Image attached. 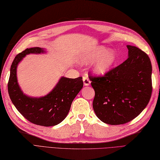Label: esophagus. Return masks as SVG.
I'll list each match as a JSON object with an SVG mask.
<instances>
[{
	"label": "esophagus",
	"instance_id": "34e87169",
	"mask_svg": "<svg viewBox=\"0 0 160 160\" xmlns=\"http://www.w3.org/2000/svg\"><path fill=\"white\" fill-rule=\"evenodd\" d=\"M83 82H84V85L86 86H89L91 83L90 79L88 78L87 76H84L83 77Z\"/></svg>",
	"mask_w": 160,
	"mask_h": 160
}]
</instances>
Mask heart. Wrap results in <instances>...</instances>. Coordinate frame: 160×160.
Returning <instances> with one entry per match:
<instances>
[{
    "label": "heart",
    "instance_id": "b5f03b06",
    "mask_svg": "<svg viewBox=\"0 0 160 160\" xmlns=\"http://www.w3.org/2000/svg\"><path fill=\"white\" fill-rule=\"evenodd\" d=\"M80 62L87 64L95 61L92 66L94 72L98 75L106 74L116 61V53L114 50L104 46H98L92 48L80 56Z\"/></svg>",
    "mask_w": 160,
    "mask_h": 160
}]
</instances>
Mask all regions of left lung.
Wrapping results in <instances>:
<instances>
[{
	"label": "left lung",
	"instance_id": "8db88e82",
	"mask_svg": "<svg viewBox=\"0 0 160 160\" xmlns=\"http://www.w3.org/2000/svg\"><path fill=\"white\" fill-rule=\"evenodd\" d=\"M128 58L103 77L89 76L95 91L93 108L107 124L130 122L145 109L150 100L152 84L151 61L136 46L127 45Z\"/></svg>",
	"mask_w": 160,
	"mask_h": 160
}]
</instances>
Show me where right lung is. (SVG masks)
Instances as JSON below:
<instances>
[{
    "label": "right lung",
    "mask_w": 160,
    "mask_h": 160,
    "mask_svg": "<svg viewBox=\"0 0 160 160\" xmlns=\"http://www.w3.org/2000/svg\"><path fill=\"white\" fill-rule=\"evenodd\" d=\"M44 53L46 49L34 47L16 56L10 70L8 91L12 104L26 119L34 124L48 127L57 125L65 119L72 102L83 87V81L82 77L74 79L62 76L54 88L44 96L25 94L18 82V65L28 54Z\"/></svg>",
    "instance_id": "right-lung-1"
}]
</instances>
